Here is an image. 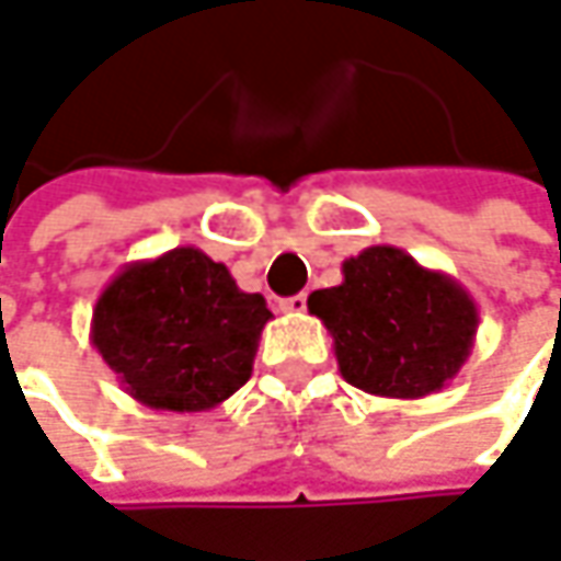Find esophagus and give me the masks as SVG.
Listing matches in <instances>:
<instances>
[{
    "label": "esophagus",
    "instance_id": "obj_1",
    "mask_svg": "<svg viewBox=\"0 0 561 561\" xmlns=\"http://www.w3.org/2000/svg\"><path fill=\"white\" fill-rule=\"evenodd\" d=\"M308 308V298L305 295H291V298H282L279 311L282 314H301Z\"/></svg>",
    "mask_w": 561,
    "mask_h": 561
}]
</instances>
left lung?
Here are the masks:
<instances>
[{"label":"left lung","mask_w":561,"mask_h":561,"mask_svg":"<svg viewBox=\"0 0 561 561\" xmlns=\"http://www.w3.org/2000/svg\"><path fill=\"white\" fill-rule=\"evenodd\" d=\"M308 311L331 331L346 382L404 401L453 382L479 331V305L459 282L388 243L350 256L343 282L311 291Z\"/></svg>","instance_id":"obj_1"}]
</instances>
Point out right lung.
Segmentation results:
<instances>
[{
  "label": "right lung",
  "instance_id": "right-lung-1",
  "mask_svg": "<svg viewBox=\"0 0 561 561\" xmlns=\"http://www.w3.org/2000/svg\"><path fill=\"white\" fill-rule=\"evenodd\" d=\"M273 311L198 247L128 263L92 308L89 340L122 388L153 411H211L253 373Z\"/></svg>",
  "mask_w": 561,
  "mask_h": 561
}]
</instances>
